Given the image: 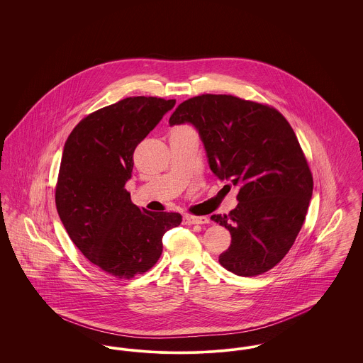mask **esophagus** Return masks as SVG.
<instances>
[{
	"label": "esophagus",
	"instance_id": "34e87169",
	"mask_svg": "<svg viewBox=\"0 0 363 363\" xmlns=\"http://www.w3.org/2000/svg\"><path fill=\"white\" fill-rule=\"evenodd\" d=\"M184 223L185 225H207L209 223V219L206 216H191V215H185L184 216Z\"/></svg>",
	"mask_w": 363,
	"mask_h": 363
}]
</instances>
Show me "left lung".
<instances>
[{"mask_svg": "<svg viewBox=\"0 0 363 363\" xmlns=\"http://www.w3.org/2000/svg\"><path fill=\"white\" fill-rule=\"evenodd\" d=\"M169 123L191 125L211 172L238 188V206L211 216L231 234L219 256L222 267L238 277L274 268L291 249L313 194V177L290 123L274 107L211 94L182 102Z\"/></svg>", "mask_w": 363, "mask_h": 363, "instance_id": "8db88e82", "label": "left lung"}]
</instances>
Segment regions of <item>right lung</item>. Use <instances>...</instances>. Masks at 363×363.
<instances>
[{"instance_id":"right-lung-1","label":"right lung","mask_w":363,"mask_h":363,"mask_svg":"<svg viewBox=\"0 0 363 363\" xmlns=\"http://www.w3.org/2000/svg\"><path fill=\"white\" fill-rule=\"evenodd\" d=\"M175 106V99L133 96L79 122L61 157L55 206L70 240L104 272L130 279L152 268L175 212H150L130 201L133 152Z\"/></svg>"}]
</instances>
